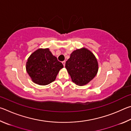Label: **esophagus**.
<instances>
[{
  "instance_id": "esophagus-1",
  "label": "esophagus",
  "mask_w": 131,
  "mask_h": 131,
  "mask_svg": "<svg viewBox=\"0 0 131 131\" xmlns=\"http://www.w3.org/2000/svg\"><path fill=\"white\" fill-rule=\"evenodd\" d=\"M62 63H63L64 67H65V65H66V61H63V62H62Z\"/></svg>"
}]
</instances>
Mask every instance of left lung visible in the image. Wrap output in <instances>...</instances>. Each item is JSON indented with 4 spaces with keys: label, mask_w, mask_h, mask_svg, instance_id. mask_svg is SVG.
<instances>
[{
    "label": "left lung",
    "mask_w": 131,
    "mask_h": 131,
    "mask_svg": "<svg viewBox=\"0 0 131 131\" xmlns=\"http://www.w3.org/2000/svg\"><path fill=\"white\" fill-rule=\"evenodd\" d=\"M66 68L72 82L78 86L89 83L97 74L98 64L92 52L85 48L72 52L66 63Z\"/></svg>",
    "instance_id": "8db88e82"
}]
</instances>
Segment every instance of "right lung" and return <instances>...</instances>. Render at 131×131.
Wrapping results in <instances>:
<instances>
[{
  "mask_svg": "<svg viewBox=\"0 0 131 131\" xmlns=\"http://www.w3.org/2000/svg\"><path fill=\"white\" fill-rule=\"evenodd\" d=\"M63 68V64L57 60L48 48H41L29 56L26 69L34 83L43 86L53 82Z\"/></svg>",
  "mask_w": 131,
  "mask_h": 131,
  "instance_id": "1",
  "label": "right lung"
}]
</instances>
